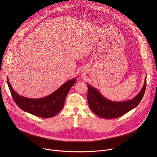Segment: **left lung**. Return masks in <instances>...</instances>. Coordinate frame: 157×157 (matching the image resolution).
Segmentation results:
<instances>
[{"instance_id": "left-lung-1", "label": "left lung", "mask_w": 157, "mask_h": 157, "mask_svg": "<svg viewBox=\"0 0 157 157\" xmlns=\"http://www.w3.org/2000/svg\"><path fill=\"white\" fill-rule=\"evenodd\" d=\"M147 78L139 93L131 100L114 102L103 97L97 89L87 85V101L89 107L98 116L104 119H115L122 116L128 111L136 107L142 99L146 89Z\"/></svg>"}]
</instances>
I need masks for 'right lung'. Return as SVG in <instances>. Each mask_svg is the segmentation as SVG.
Instances as JSON below:
<instances>
[{"label": "right lung", "mask_w": 157, "mask_h": 157, "mask_svg": "<svg viewBox=\"0 0 157 157\" xmlns=\"http://www.w3.org/2000/svg\"><path fill=\"white\" fill-rule=\"evenodd\" d=\"M76 81V78L66 81L56 91L47 97L30 99L18 95L12 88L7 78L10 91L16 104L27 113L42 118L54 117L63 109L65 99Z\"/></svg>", "instance_id": "obj_1"}]
</instances>
